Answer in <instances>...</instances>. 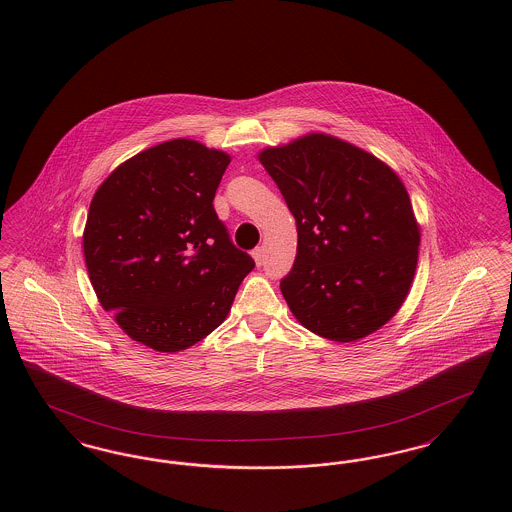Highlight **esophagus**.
Wrapping results in <instances>:
<instances>
[{
	"instance_id": "34e87169",
	"label": "esophagus",
	"mask_w": 512,
	"mask_h": 512,
	"mask_svg": "<svg viewBox=\"0 0 512 512\" xmlns=\"http://www.w3.org/2000/svg\"><path fill=\"white\" fill-rule=\"evenodd\" d=\"M253 259H255L257 267H261V265H263V261H265V249H263V247L253 249Z\"/></svg>"
}]
</instances>
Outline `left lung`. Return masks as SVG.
<instances>
[{
    "instance_id": "8db88e82",
    "label": "left lung",
    "mask_w": 512,
    "mask_h": 512,
    "mask_svg": "<svg viewBox=\"0 0 512 512\" xmlns=\"http://www.w3.org/2000/svg\"><path fill=\"white\" fill-rule=\"evenodd\" d=\"M257 159L297 224L280 290L297 322L326 340H363L407 299L420 224L399 174L363 147L309 132Z\"/></svg>"
}]
</instances>
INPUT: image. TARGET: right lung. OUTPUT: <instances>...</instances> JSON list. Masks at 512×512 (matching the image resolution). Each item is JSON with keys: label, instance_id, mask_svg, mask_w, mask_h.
I'll list each match as a JSON object with an SVG mask.
<instances>
[{"label": "right lung", "instance_id": "right-lung-1", "mask_svg": "<svg viewBox=\"0 0 512 512\" xmlns=\"http://www.w3.org/2000/svg\"><path fill=\"white\" fill-rule=\"evenodd\" d=\"M232 157L197 140L147 147L92 197L82 234L99 305L130 340L178 353L220 326L255 261L228 240L213 199Z\"/></svg>", "mask_w": 512, "mask_h": 512}]
</instances>
